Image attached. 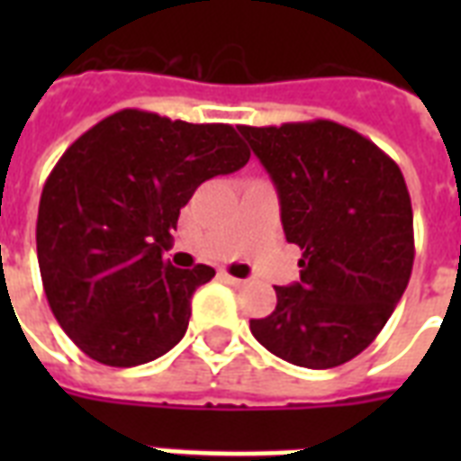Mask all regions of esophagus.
<instances>
[{
    "mask_svg": "<svg viewBox=\"0 0 461 461\" xmlns=\"http://www.w3.org/2000/svg\"><path fill=\"white\" fill-rule=\"evenodd\" d=\"M220 280L227 282V285H231V287H241V285H244V280H239V277H231L230 273H220Z\"/></svg>",
    "mask_w": 461,
    "mask_h": 461,
    "instance_id": "1",
    "label": "esophagus"
}]
</instances>
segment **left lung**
<instances>
[{
    "mask_svg": "<svg viewBox=\"0 0 461 461\" xmlns=\"http://www.w3.org/2000/svg\"><path fill=\"white\" fill-rule=\"evenodd\" d=\"M280 194L282 227L302 249V280L251 321L267 351L335 368L385 328L414 267V212L390 155L330 119L239 126Z\"/></svg>",
    "mask_w": 461,
    "mask_h": 461,
    "instance_id": "1",
    "label": "left lung"
}]
</instances>
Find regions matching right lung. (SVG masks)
I'll return each mask as SVG.
<instances>
[{
    "mask_svg": "<svg viewBox=\"0 0 461 461\" xmlns=\"http://www.w3.org/2000/svg\"><path fill=\"white\" fill-rule=\"evenodd\" d=\"M249 158L234 126L143 110L114 112L67 148L42 186L35 241L47 303L83 354L131 368L179 342L215 270L172 267L162 249L195 188Z\"/></svg>",
    "mask_w": 461,
    "mask_h": 461,
    "instance_id": "1",
    "label": "right lung"
}]
</instances>
